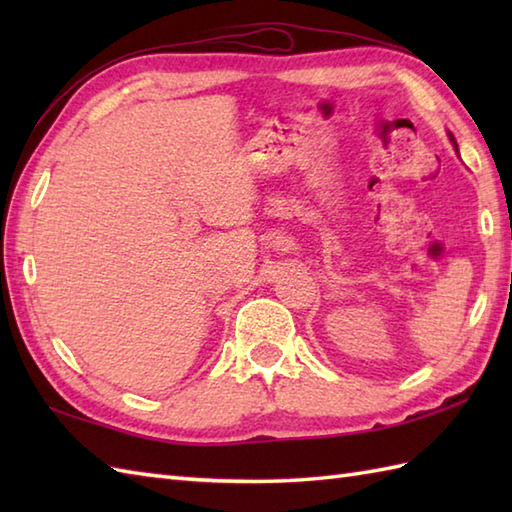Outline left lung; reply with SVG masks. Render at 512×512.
I'll return each instance as SVG.
<instances>
[{
    "label": "left lung",
    "instance_id": "left-lung-1",
    "mask_svg": "<svg viewBox=\"0 0 512 512\" xmlns=\"http://www.w3.org/2000/svg\"><path fill=\"white\" fill-rule=\"evenodd\" d=\"M451 140H453V147H455V149H458V145H455V138H453V136H451Z\"/></svg>",
    "mask_w": 512,
    "mask_h": 512
}]
</instances>
